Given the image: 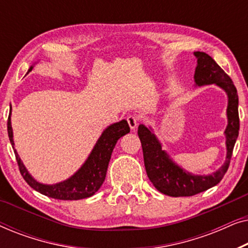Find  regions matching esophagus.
I'll return each instance as SVG.
<instances>
[{
  "mask_svg": "<svg viewBox=\"0 0 248 248\" xmlns=\"http://www.w3.org/2000/svg\"><path fill=\"white\" fill-rule=\"evenodd\" d=\"M127 123H128V126H130L131 130L134 131L139 124V118L137 116L131 115V116L127 117Z\"/></svg>",
  "mask_w": 248,
  "mask_h": 248,
  "instance_id": "34e87169",
  "label": "esophagus"
}]
</instances>
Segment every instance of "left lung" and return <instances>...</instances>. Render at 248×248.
<instances>
[{"label":"left lung","instance_id":"8db88e82","mask_svg":"<svg viewBox=\"0 0 248 248\" xmlns=\"http://www.w3.org/2000/svg\"><path fill=\"white\" fill-rule=\"evenodd\" d=\"M198 59L195 67V86L216 84L225 91L228 97L227 120L228 124L225 130L226 137V160L218 170L209 175H195L176 164L167 151L161 149V142L154 133L151 126L139 125L138 134L140 138L145 170L149 179L159 192L165 195L192 196L204 192L220 183L228 170L232 150L239 131L238 94L233 82L228 74L220 67L216 61L206 53L194 52Z\"/></svg>","mask_w":248,"mask_h":248}]
</instances>
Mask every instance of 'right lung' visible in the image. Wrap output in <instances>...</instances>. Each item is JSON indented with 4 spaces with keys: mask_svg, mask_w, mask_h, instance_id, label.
I'll list each match as a JSON object with an SVG mask.
<instances>
[{
    "mask_svg": "<svg viewBox=\"0 0 248 248\" xmlns=\"http://www.w3.org/2000/svg\"><path fill=\"white\" fill-rule=\"evenodd\" d=\"M32 67L33 65L30 66L27 73H29L32 70ZM128 132H130V126L125 120L110 124L101 133L90 155H88L87 160L71 177L63 182L56 183V184H43V183L37 182L30 175V172L27 170L26 166L23 165L18 152L16 150L11 125V110H10L8 118L9 139L13 151H15L16 162H18L23 179L28 183L29 186H31L40 194L56 200H81L93 196L103 185L105 177H106L111 152H113L118 139L127 134Z\"/></svg>",
    "mask_w": 248,
    "mask_h": 248,
    "instance_id": "right-lung-1",
    "label": "right lung"
}]
</instances>
